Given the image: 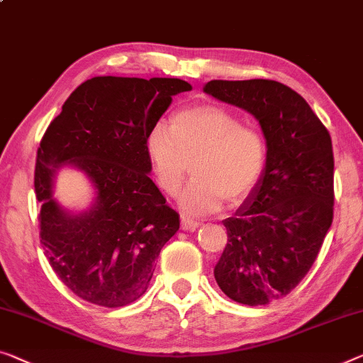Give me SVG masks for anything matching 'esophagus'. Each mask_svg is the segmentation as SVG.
Instances as JSON below:
<instances>
[{
	"mask_svg": "<svg viewBox=\"0 0 363 363\" xmlns=\"http://www.w3.org/2000/svg\"><path fill=\"white\" fill-rule=\"evenodd\" d=\"M199 226H200V221L197 220L189 218V216H182L181 218V228L184 231H194L196 228H199Z\"/></svg>",
	"mask_w": 363,
	"mask_h": 363,
	"instance_id": "1",
	"label": "esophagus"
}]
</instances>
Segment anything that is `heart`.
<instances>
[{"mask_svg":"<svg viewBox=\"0 0 363 363\" xmlns=\"http://www.w3.org/2000/svg\"><path fill=\"white\" fill-rule=\"evenodd\" d=\"M147 153L158 186L174 196L187 174L194 177L179 196L189 215L212 213L236 205L256 187L266 164V140L257 128L225 107L203 104L176 112L169 130L156 123L147 137Z\"/></svg>","mask_w":363,"mask_h":363,"instance_id":"heart-1","label":"heart"}]
</instances>
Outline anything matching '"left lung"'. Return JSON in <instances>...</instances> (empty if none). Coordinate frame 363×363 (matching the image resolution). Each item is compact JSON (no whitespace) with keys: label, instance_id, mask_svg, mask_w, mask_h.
Segmentation results:
<instances>
[{"label":"left lung","instance_id":"1","mask_svg":"<svg viewBox=\"0 0 363 363\" xmlns=\"http://www.w3.org/2000/svg\"><path fill=\"white\" fill-rule=\"evenodd\" d=\"M203 91L252 113L266 138V166L223 221L228 241L213 274L231 300L269 305L301 282L331 228V135L308 102L279 81L213 79Z\"/></svg>","mask_w":363,"mask_h":363}]
</instances>
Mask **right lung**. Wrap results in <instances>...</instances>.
Wrapping results in <instances>:
<instances>
[{"label":"right lung","mask_w":363,"mask_h":363,"mask_svg":"<svg viewBox=\"0 0 363 363\" xmlns=\"http://www.w3.org/2000/svg\"><path fill=\"white\" fill-rule=\"evenodd\" d=\"M191 89L177 78H91L43 133L34 174L40 242L79 298L118 308L147 291L156 257L179 230V215L148 176L147 137L172 96ZM65 165L84 172L95 187L94 203L79 214L52 197Z\"/></svg>","instance_id":"add662e5"}]
</instances>
